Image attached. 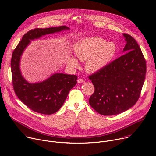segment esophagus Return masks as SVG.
Masks as SVG:
<instances>
[{
    "mask_svg": "<svg viewBox=\"0 0 156 156\" xmlns=\"http://www.w3.org/2000/svg\"><path fill=\"white\" fill-rule=\"evenodd\" d=\"M84 81H85V80H84V79H83V78H79V79L78 80V83H84Z\"/></svg>",
    "mask_w": 156,
    "mask_h": 156,
    "instance_id": "esophagus-1",
    "label": "esophagus"
}]
</instances>
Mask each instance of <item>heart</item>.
I'll list each match as a JSON object with an SVG mask.
<instances>
[{"label":"heart","mask_w":156,"mask_h":156,"mask_svg":"<svg viewBox=\"0 0 156 156\" xmlns=\"http://www.w3.org/2000/svg\"><path fill=\"white\" fill-rule=\"evenodd\" d=\"M74 52L77 58L82 62L87 61L86 68L90 72H96L105 68L114 57L116 45L113 42H107L98 37L85 38L74 45ZM68 64L78 67L79 63L74 56H70Z\"/></svg>","instance_id":"b5f03b06"}]
</instances>
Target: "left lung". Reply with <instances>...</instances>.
Here are the masks:
<instances>
[{"instance_id":"1","label":"left lung","mask_w":156,"mask_h":156,"mask_svg":"<svg viewBox=\"0 0 156 156\" xmlns=\"http://www.w3.org/2000/svg\"><path fill=\"white\" fill-rule=\"evenodd\" d=\"M125 53L89 76L94 87L90 106L104 116L129 109L137 101L145 80L146 63L136 40L123 34Z\"/></svg>"}]
</instances>
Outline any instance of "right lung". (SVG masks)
<instances>
[{
    "label": "right lung",
    "mask_w": 156,
    "mask_h": 156,
    "mask_svg": "<svg viewBox=\"0 0 156 156\" xmlns=\"http://www.w3.org/2000/svg\"><path fill=\"white\" fill-rule=\"evenodd\" d=\"M69 30L65 25L47 29H35L27 32L13 50L11 59L12 84L14 91L27 107L44 115L57 112L65 103L69 91L77 83V76L55 73L44 81L30 83L22 75L21 56L31 41L43 35Z\"/></svg>",
    "instance_id": "right-lung-1"
}]
</instances>
